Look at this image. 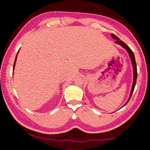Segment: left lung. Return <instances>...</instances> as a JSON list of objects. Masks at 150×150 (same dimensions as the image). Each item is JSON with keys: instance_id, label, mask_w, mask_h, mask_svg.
I'll list each match as a JSON object with an SVG mask.
<instances>
[{"instance_id": "8db88e82", "label": "left lung", "mask_w": 150, "mask_h": 150, "mask_svg": "<svg viewBox=\"0 0 150 150\" xmlns=\"http://www.w3.org/2000/svg\"><path fill=\"white\" fill-rule=\"evenodd\" d=\"M112 35V38L113 39L116 40V42L115 43L116 44H120L122 47H123L124 49H126V50L128 52V54H129V56L130 57V59H131V62H132V64L133 66V71H134V79H133V84H132V89H131V92H130V97H129L128 101H127L126 103L124 105L125 106L127 103H128V101L130 100V99L131 98V96L132 95V93H133V91L134 90V88H135V85H136V79H137V67H136V60H135V57H134V54L132 51L130 49V47H129L128 45H127L125 43L123 42L122 41H121V40L118 38L115 35V34H111Z\"/></svg>"}]
</instances>
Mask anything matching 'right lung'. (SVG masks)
<instances>
[{"label":"right lung","mask_w":150,"mask_h":150,"mask_svg":"<svg viewBox=\"0 0 150 150\" xmlns=\"http://www.w3.org/2000/svg\"><path fill=\"white\" fill-rule=\"evenodd\" d=\"M19 52V51H18ZM18 55V54H17ZM17 55L16 56V58H15V61H14V65H13V71H14V67H15V64H16V59H17Z\"/></svg>","instance_id":"1"}]
</instances>
